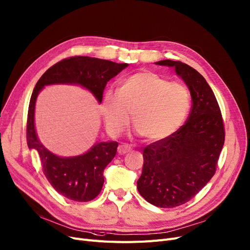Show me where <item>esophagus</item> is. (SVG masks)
Returning <instances> with one entry per match:
<instances>
[{
  "instance_id": "34e87169",
  "label": "esophagus",
  "mask_w": 250,
  "mask_h": 250,
  "mask_svg": "<svg viewBox=\"0 0 250 250\" xmlns=\"http://www.w3.org/2000/svg\"><path fill=\"white\" fill-rule=\"evenodd\" d=\"M132 150V148H131V146L129 145H127V144H123V145H119L118 146V148H117V152L119 154H125V153H127V152H129Z\"/></svg>"
}]
</instances>
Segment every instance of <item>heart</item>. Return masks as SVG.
<instances>
[{
	"instance_id": "b5f03b06",
	"label": "heart",
	"mask_w": 250,
	"mask_h": 250,
	"mask_svg": "<svg viewBox=\"0 0 250 250\" xmlns=\"http://www.w3.org/2000/svg\"><path fill=\"white\" fill-rule=\"evenodd\" d=\"M190 108L186 86L152 71H140L121 83L118 91L104 93L101 110L108 132L118 135L128 125L133 113L139 132L151 142L175 134Z\"/></svg>"
}]
</instances>
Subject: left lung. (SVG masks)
<instances>
[{"instance_id":"8db88e82","label":"left lung","mask_w":250,"mask_h":250,"mask_svg":"<svg viewBox=\"0 0 250 250\" xmlns=\"http://www.w3.org/2000/svg\"><path fill=\"white\" fill-rule=\"evenodd\" d=\"M173 67L191 94L186 124L170 137L143 151L144 165L137 188L146 201L171 208L188 202L213 177L225 142L220 106L202 75L186 63L161 60Z\"/></svg>"}]
</instances>
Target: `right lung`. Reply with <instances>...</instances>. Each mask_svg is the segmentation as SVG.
Instances as JSON below:
<instances>
[{"label": "right lung", "instance_id": "right-lung-1", "mask_svg": "<svg viewBox=\"0 0 250 250\" xmlns=\"http://www.w3.org/2000/svg\"><path fill=\"white\" fill-rule=\"evenodd\" d=\"M127 66V63L88 56L66 58L54 64L42 75L31 94L26 125L27 146L38 151L44 175L52 187L70 200L86 202L98 196L104 184L103 171L114 158L118 143L115 141L97 143L79 156L60 157L52 153L40 142L36 132L38 95L45 85L79 84L90 91L101 103L106 83Z\"/></svg>", "mask_w": 250, "mask_h": 250}]
</instances>
